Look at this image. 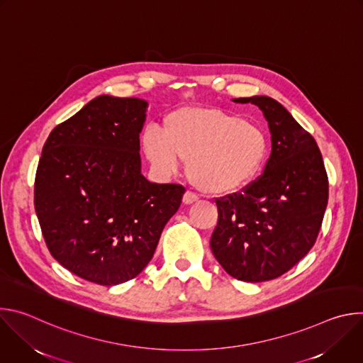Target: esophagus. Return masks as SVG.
<instances>
[{"label":"esophagus","instance_id":"obj_1","mask_svg":"<svg viewBox=\"0 0 363 363\" xmlns=\"http://www.w3.org/2000/svg\"><path fill=\"white\" fill-rule=\"evenodd\" d=\"M196 201H198V195L194 194V192H191V191H186V192L184 194V196H182V202H184L185 205L194 203V202H196Z\"/></svg>","mask_w":363,"mask_h":363}]
</instances>
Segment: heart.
<instances>
[{"instance_id":"heart-1","label":"heart","mask_w":363,"mask_h":363,"mask_svg":"<svg viewBox=\"0 0 363 363\" xmlns=\"http://www.w3.org/2000/svg\"><path fill=\"white\" fill-rule=\"evenodd\" d=\"M142 150L160 174L177 172L186 160L194 185L228 195L242 191L260 175L269 157V138L260 126L237 115L185 106L164 119V132L155 126L145 129Z\"/></svg>"}]
</instances>
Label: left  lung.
Listing matches in <instances>:
<instances>
[{
  "mask_svg": "<svg viewBox=\"0 0 363 363\" xmlns=\"http://www.w3.org/2000/svg\"><path fill=\"white\" fill-rule=\"evenodd\" d=\"M260 108L272 133L264 172L242 192L216 198L218 223L211 250L234 279L280 277L310 251L328 206L329 182L315 138L267 96L233 99Z\"/></svg>",
  "mask_w": 363,
  "mask_h": 363,
  "instance_id": "1",
  "label": "left lung"
}]
</instances>
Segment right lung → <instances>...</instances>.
I'll list each match as a JSON object with an SVG mask.
<instances>
[{
	"mask_svg": "<svg viewBox=\"0 0 363 363\" xmlns=\"http://www.w3.org/2000/svg\"><path fill=\"white\" fill-rule=\"evenodd\" d=\"M147 103L103 94L48 135L34 206L48 251L73 274L116 286L152 260L185 188L140 174Z\"/></svg>",
	"mask_w": 363,
	"mask_h": 363,
	"instance_id": "obj_1",
	"label": "right lung"
}]
</instances>
